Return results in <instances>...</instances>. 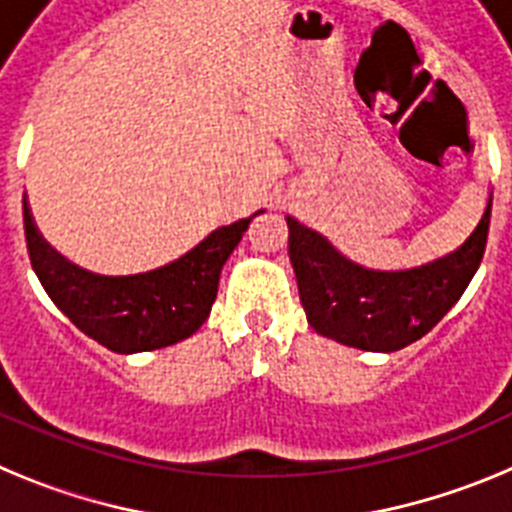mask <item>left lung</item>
I'll list each match as a JSON object with an SVG mask.
<instances>
[{
  "instance_id": "8db88e82",
  "label": "left lung",
  "mask_w": 512,
  "mask_h": 512,
  "mask_svg": "<svg viewBox=\"0 0 512 512\" xmlns=\"http://www.w3.org/2000/svg\"><path fill=\"white\" fill-rule=\"evenodd\" d=\"M487 210L454 253L408 271H372L348 261L323 235L287 217L289 261L295 266L307 323L320 336L361 351H400L423 338L456 305L485 256Z\"/></svg>"
}]
</instances>
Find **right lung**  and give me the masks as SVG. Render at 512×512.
<instances>
[{
  "instance_id": "obj_1",
  "label": "right lung",
  "mask_w": 512,
  "mask_h": 512,
  "mask_svg": "<svg viewBox=\"0 0 512 512\" xmlns=\"http://www.w3.org/2000/svg\"><path fill=\"white\" fill-rule=\"evenodd\" d=\"M259 212L212 230L200 246L161 269L135 277H99L53 251L22 200L27 253L43 289L81 333L115 354L164 348L200 330L217 297L223 264Z\"/></svg>"
}]
</instances>
